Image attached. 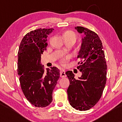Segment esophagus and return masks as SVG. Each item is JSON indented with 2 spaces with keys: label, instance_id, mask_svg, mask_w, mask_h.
Returning <instances> with one entry per match:
<instances>
[{
  "label": "esophagus",
  "instance_id": "1",
  "mask_svg": "<svg viewBox=\"0 0 122 122\" xmlns=\"http://www.w3.org/2000/svg\"><path fill=\"white\" fill-rule=\"evenodd\" d=\"M60 76L61 77H65L66 76L65 73V71L64 69H61V71H60Z\"/></svg>",
  "mask_w": 122,
  "mask_h": 122
}]
</instances>
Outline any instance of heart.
<instances>
[{"label": "heart", "mask_w": 122, "mask_h": 122, "mask_svg": "<svg viewBox=\"0 0 122 122\" xmlns=\"http://www.w3.org/2000/svg\"><path fill=\"white\" fill-rule=\"evenodd\" d=\"M64 38H75L76 39V36L75 34L72 31H68L65 32L64 34ZM68 58H69L68 57H63L61 60V64H62V65L65 64L66 62V61L68 60Z\"/></svg>", "instance_id": "b5f03b06"}]
</instances>
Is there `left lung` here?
<instances>
[{"label":"left lung","instance_id":"left-lung-1","mask_svg":"<svg viewBox=\"0 0 122 122\" xmlns=\"http://www.w3.org/2000/svg\"><path fill=\"white\" fill-rule=\"evenodd\" d=\"M75 29L84 34L77 56V58L82 60L77 67L82 75L76 80L72 71L66 72L70 82L67 93L72 107L86 111L93 107L101 97L107 80V66L104 49L98 35L81 26L75 27Z\"/></svg>","mask_w":122,"mask_h":122}]
</instances>
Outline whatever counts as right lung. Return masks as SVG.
<instances>
[{
  "instance_id": "1",
  "label": "right lung",
  "mask_w": 122,
  "mask_h": 122,
  "mask_svg": "<svg viewBox=\"0 0 122 122\" xmlns=\"http://www.w3.org/2000/svg\"><path fill=\"white\" fill-rule=\"evenodd\" d=\"M53 29H38L24 36L18 54V73L23 94L35 107H45L52 102L53 91L60 77L55 66L45 71L41 56Z\"/></svg>"
}]
</instances>
